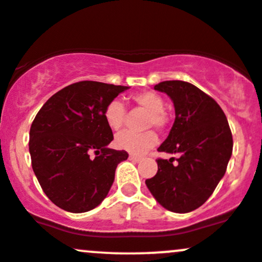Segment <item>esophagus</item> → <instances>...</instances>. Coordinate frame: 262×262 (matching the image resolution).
Masks as SVG:
<instances>
[{"mask_svg": "<svg viewBox=\"0 0 262 262\" xmlns=\"http://www.w3.org/2000/svg\"><path fill=\"white\" fill-rule=\"evenodd\" d=\"M128 159H130L131 161H135V163H139V161L142 160L141 156H137V155H130L128 156Z\"/></svg>", "mask_w": 262, "mask_h": 262, "instance_id": "obj_1", "label": "esophagus"}]
</instances>
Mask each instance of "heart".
<instances>
[{
	"mask_svg": "<svg viewBox=\"0 0 262 262\" xmlns=\"http://www.w3.org/2000/svg\"><path fill=\"white\" fill-rule=\"evenodd\" d=\"M132 101L139 107L149 112L146 120V127H155L164 130L168 123V117L164 112V99L158 93L151 91L141 92L132 97ZM104 121L113 131H118L125 122L126 110L123 103L117 99H113L106 106L103 112ZM158 142L155 132L149 131L144 134H135L131 131H123L118 134L115 139V146L117 149L127 151L134 155H141L152 149Z\"/></svg>",
	"mask_w": 262,
	"mask_h": 262,
	"instance_id": "obj_1",
	"label": "heart"
}]
</instances>
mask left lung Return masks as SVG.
<instances>
[{"label": "left lung", "mask_w": 262, "mask_h": 262, "mask_svg": "<svg viewBox=\"0 0 262 262\" xmlns=\"http://www.w3.org/2000/svg\"><path fill=\"white\" fill-rule=\"evenodd\" d=\"M154 90L168 94L175 108L174 125L158 150L178 158L158 159V172L145 183L164 208L191 212L225 175L233 147L230 125L220 104L190 83L165 80Z\"/></svg>", "instance_id": "1"}]
</instances>
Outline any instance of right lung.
<instances>
[{
    "mask_svg": "<svg viewBox=\"0 0 262 262\" xmlns=\"http://www.w3.org/2000/svg\"><path fill=\"white\" fill-rule=\"evenodd\" d=\"M126 90L128 87L93 80L73 83L51 96L32 121V170L59 208L88 212L108 194L116 168L128 154L107 146L113 134L103 112Z\"/></svg>",
    "mask_w": 262,
    "mask_h": 262,
    "instance_id": "add662e5",
    "label": "right lung"
}]
</instances>
